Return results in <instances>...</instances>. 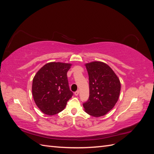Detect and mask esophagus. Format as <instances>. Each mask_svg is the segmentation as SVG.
I'll use <instances>...</instances> for the list:
<instances>
[{"instance_id":"obj_1","label":"esophagus","mask_w":154,"mask_h":154,"mask_svg":"<svg viewBox=\"0 0 154 154\" xmlns=\"http://www.w3.org/2000/svg\"><path fill=\"white\" fill-rule=\"evenodd\" d=\"M79 91H76L75 92H74V94H75V96H78L79 94Z\"/></svg>"}]
</instances>
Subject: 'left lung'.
I'll return each instance as SVG.
<instances>
[{
    "mask_svg": "<svg viewBox=\"0 0 154 154\" xmlns=\"http://www.w3.org/2000/svg\"><path fill=\"white\" fill-rule=\"evenodd\" d=\"M85 66L89 79V97L83 106L87 114L101 117L117 103L121 91L119 79L105 63L95 61Z\"/></svg>",
    "mask_w": 154,
    "mask_h": 154,
    "instance_id": "1",
    "label": "left lung"
}]
</instances>
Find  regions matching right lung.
Returning a JSON list of instances; mask_svg holds the SVG:
<instances>
[{"label":"right lung","instance_id":"right-lung-1","mask_svg":"<svg viewBox=\"0 0 154 154\" xmlns=\"http://www.w3.org/2000/svg\"><path fill=\"white\" fill-rule=\"evenodd\" d=\"M71 66V63L49 62L35 74L32 94L36 106L44 114L53 116L62 112L73 95L67 76Z\"/></svg>","mask_w":154,"mask_h":154}]
</instances>
